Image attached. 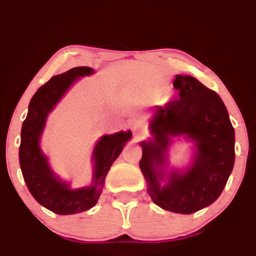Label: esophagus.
Returning a JSON list of instances; mask_svg holds the SVG:
<instances>
[{
  "mask_svg": "<svg viewBox=\"0 0 256 256\" xmlns=\"http://www.w3.org/2000/svg\"><path fill=\"white\" fill-rule=\"evenodd\" d=\"M129 127H130L132 132H134V134H141L144 130V126L140 120H132L130 121V124H129Z\"/></svg>",
  "mask_w": 256,
  "mask_h": 256,
  "instance_id": "34e87169",
  "label": "esophagus"
}]
</instances>
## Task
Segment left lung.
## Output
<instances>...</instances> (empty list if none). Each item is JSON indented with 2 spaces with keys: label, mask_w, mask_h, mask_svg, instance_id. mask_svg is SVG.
Returning a JSON list of instances; mask_svg holds the SVG:
<instances>
[{
  "label": "left lung",
  "mask_w": 256,
  "mask_h": 256,
  "mask_svg": "<svg viewBox=\"0 0 256 256\" xmlns=\"http://www.w3.org/2000/svg\"><path fill=\"white\" fill-rule=\"evenodd\" d=\"M178 98L157 106L150 122L154 140L142 142L140 168L152 202L166 211L191 214L211 205L222 194L236 158L234 128L228 112L214 90L190 76L174 82ZM196 142L192 166L183 174L172 173L160 186L165 152L172 136Z\"/></svg>",
  "instance_id": "obj_1"
}]
</instances>
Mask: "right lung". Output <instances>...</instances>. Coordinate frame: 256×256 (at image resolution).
<instances>
[{
  "label": "right lung",
  "instance_id": "1",
  "mask_svg": "<svg viewBox=\"0 0 256 256\" xmlns=\"http://www.w3.org/2000/svg\"><path fill=\"white\" fill-rule=\"evenodd\" d=\"M93 70L86 66L71 68L54 76L38 88L29 104L26 118L20 132V166L28 188L42 206L60 216L87 211L96 204L104 186V178L112 164L122 152L132 132L104 135L94 149V180L90 188L70 190L68 185L54 176L46 157L40 149V138L48 114L64 96L78 76L90 74Z\"/></svg>",
  "mask_w": 256,
  "mask_h": 256
}]
</instances>
